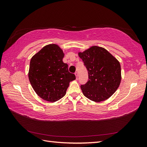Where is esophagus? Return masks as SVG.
I'll return each instance as SVG.
<instances>
[{
    "instance_id": "obj_1",
    "label": "esophagus",
    "mask_w": 147,
    "mask_h": 147,
    "mask_svg": "<svg viewBox=\"0 0 147 147\" xmlns=\"http://www.w3.org/2000/svg\"><path fill=\"white\" fill-rule=\"evenodd\" d=\"M75 76H76V78L77 79V78H78V72H75Z\"/></svg>"
}]
</instances>
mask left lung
Returning <instances> with one entry per match:
<instances>
[{
  "label": "left lung",
  "mask_w": 147,
  "mask_h": 147,
  "mask_svg": "<svg viewBox=\"0 0 147 147\" xmlns=\"http://www.w3.org/2000/svg\"><path fill=\"white\" fill-rule=\"evenodd\" d=\"M88 72V80L82 84L84 96L94 102L109 99L117 91L121 80L119 61L105 48L93 46L78 53Z\"/></svg>",
  "instance_id": "1"
}]
</instances>
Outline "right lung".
I'll use <instances>...</instances> for the list:
<instances>
[{
  "label": "right lung",
  "mask_w": 147,
  "mask_h": 147,
  "mask_svg": "<svg viewBox=\"0 0 147 147\" xmlns=\"http://www.w3.org/2000/svg\"><path fill=\"white\" fill-rule=\"evenodd\" d=\"M64 54L56 44L44 47L31 58L29 79L34 90L43 100L54 102L63 97L75 75L64 63Z\"/></svg>",
  "instance_id": "obj_1"
}]
</instances>
